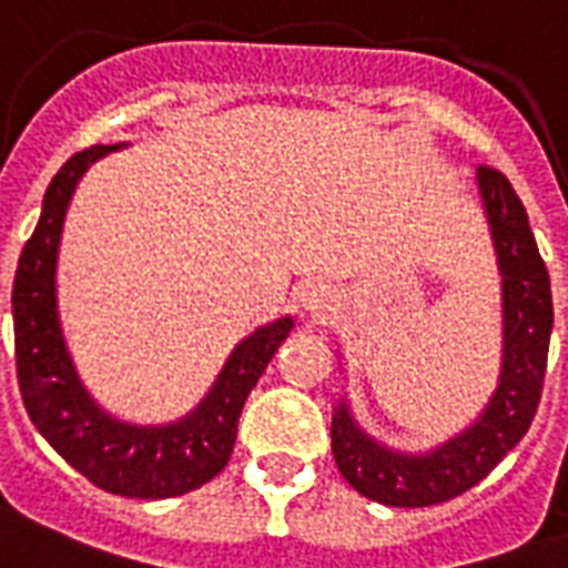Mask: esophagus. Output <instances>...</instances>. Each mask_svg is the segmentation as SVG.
I'll return each instance as SVG.
<instances>
[{"instance_id": "1", "label": "esophagus", "mask_w": 568, "mask_h": 568, "mask_svg": "<svg viewBox=\"0 0 568 568\" xmlns=\"http://www.w3.org/2000/svg\"><path fill=\"white\" fill-rule=\"evenodd\" d=\"M303 303H306L310 310H321V303H324V292H321V288H315V285H310V288H306V294H303Z\"/></svg>"}]
</instances>
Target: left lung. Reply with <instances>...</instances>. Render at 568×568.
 <instances>
[{
	"label": "left lung",
	"instance_id": "obj_1",
	"mask_svg": "<svg viewBox=\"0 0 568 568\" xmlns=\"http://www.w3.org/2000/svg\"><path fill=\"white\" fill-rule=\"evenodd\" d=\"M477 182L504 276V372L486 413L457 439L422 457H404L368 439L345 404L333 418L338 471L356 493L388 507H430L480 484L528 433L542 397L555 324L546 262L510 180L484 164Z\"/></svg>",
	"mask_w": 568,
	"mask_h": 568
}]
</instances>
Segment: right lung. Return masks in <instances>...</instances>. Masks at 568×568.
Here are the masks:
<instances>
[{"instance_id": "1", "label": "right lung", "mask_w": 568, "mask_h": 568, "mask_svg": "<svg viewBox=\"0 0 568 568\" xmlns=\"http://www.w3.org/2000/svg\"><path fill=\"white\" fill-rule=\"evenodd\" d=\"M114 146H91L52 176L40 221L13 276L17 383L31 424L93 486L126 498H173L209 484L232 457L239 415L294 321L256 329L223 365L194 413L168 427H138L102 413L75 377L55 310V258L67 205L88 164Z\"/></svg>"}]
</instances>
